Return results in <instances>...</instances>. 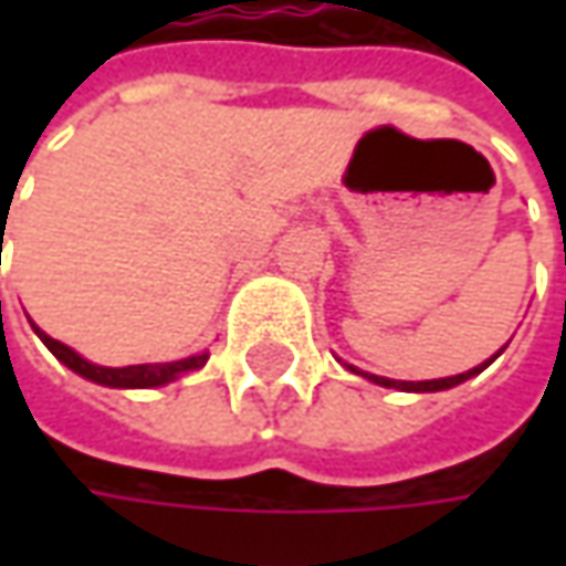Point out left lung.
Instances as JSON below:
<instances>
[{"instance_id": "left-lung-1", "label": "left lung", "mask_w": 566, "mask_h": 566, "mask_svg": "<svg viewBox=\"0 0 566 566\" xmlns=\"http://www.w3.org/2000/svg\"><path fill=\"white\" fill-rule=\"evenodd\" d=\"M504 353V349H501ZM501 353H494L489 361H482V365H475V368H469V371H463V375H453V378H438V380H390V378H378V375H368V371H359V368H353V365H346L349 371H356V375H361V378L375 380V384H380V387H394V390H406V394H434V390H450V387H457V384H463V380H469L472 375H479V371H485L491 361L497 359Z\"/></svg>"}]
</instances>
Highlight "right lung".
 <instances>
[{"instance_id": "obj_1", "label": "right lung", "mask_w": 566, "mask_h": 566, "mask_svg": "<svg viewBox=\"0 0 566 566\" xmlns=\"http://www.w3.org/2000/svg\"><path fill=\"white\" fill-rule=\"evenodd\" d=\"M31 327L36 331V337L46 343V349L53 353L55 359L62 365H69L75 375L81 378L94 380V384H103V387H122V390H138V387H164L169 380H176L186 371H195L207 361V353L201 356H188V359L179 361H150V365H125V368H106V365H94V361L81 359L75 349H69L65 343L46 337L36 324L31 321Z\"/></svg>"}]
</instances>
